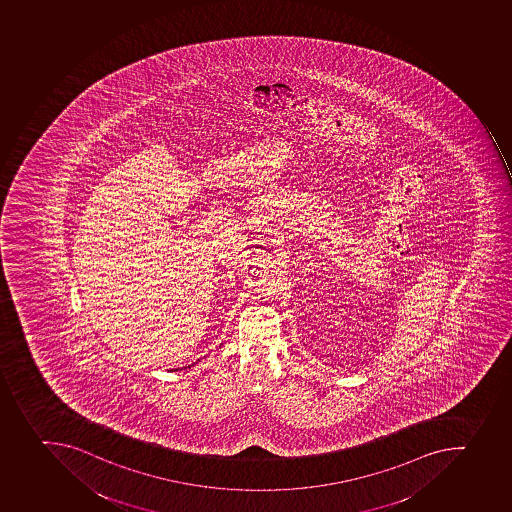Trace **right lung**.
<instances>
[{
	"instance_id": "obj_1",
	"label": "right lung",
	"mask_w": 512,
	"mask_h": 512,
	"mask_svg": "<svg viewBox=\"0 0 512 512\" xmlns=\"http://www.w3.org/2000/svg\"><path fill=\"white\" fill-rule=\"evenodd\" d=\"M175 371H177V369H175Z\"/></svg>"
}]
</instances>
